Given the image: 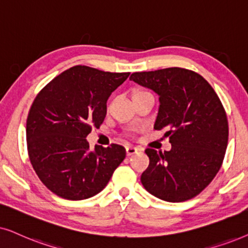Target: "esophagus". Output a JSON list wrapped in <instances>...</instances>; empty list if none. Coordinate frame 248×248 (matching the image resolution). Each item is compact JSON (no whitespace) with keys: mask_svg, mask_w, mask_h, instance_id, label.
I'll return each mask as SVG.
<instances>
[{"mask_svg":"<svg viewBox=\"0 0 248 248\" xmlns=\"http://www.w3.org/2000/svg\"><path fill=\"white\" fill-rule=\"evenodd\" d=\"M126 153L128 156H130V155H134L135 153H137V148L134 147V146H127L126 147Z\"/></svg>","mask_w":248,"mask_h":248,"instance_id":"1","label":"esophagus"}]
</instances>
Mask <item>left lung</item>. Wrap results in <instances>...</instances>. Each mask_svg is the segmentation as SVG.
<instances>
[{
	"label": "left lung",
	"instance_id": "8db88e82",
	"mask_svg": "<svg viewBox=\"0 0 248 248\" xmlns=\"http://www.w3.org/2000/svg\"><path fill=\"white\" fill-rule=\"evenodd\" d=\"M130 80L158 96L154 129H168L171 150L147 148L150 166L140 181L167 202H184L200 194L222 164L228 145V120L209 82L183 68L135 72Z\"/></svg>",
	"mask_w": 248,
	"mask_h": 248
}]
</instances>
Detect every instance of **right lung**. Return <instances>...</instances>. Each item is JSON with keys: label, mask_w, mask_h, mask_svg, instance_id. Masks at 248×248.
<instances>
[{"label": "right lung", "mask_w": 248, "mask_h": 248, "mask_svg": "<svg viewBox=\"0 0 248 248\" xmlns=\"http://www.w3.org/2000/svg\"><path fill=\"white\" fill-rule=\"evenodd\" d=\"M129 75L76 65L36 96L26 124L28 154L38 178L55 195L70 201L96 195L124 160L121 145L91 150L86 137L103 122L108 96Z\"/></svg>", "instance_id": "add662e5"}]
</instances>
